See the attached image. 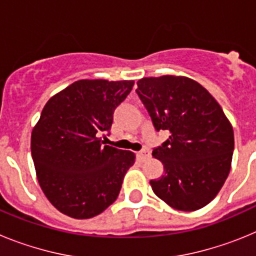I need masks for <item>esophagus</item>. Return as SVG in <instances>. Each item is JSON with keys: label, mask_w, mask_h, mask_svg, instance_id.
Masks as SVG:
<instances>
[{"label": "esophagus", "mask_w": 256, "mask_h": 256, "mask_svg": "<svg viewBox=\"0 0 256 256\" xmlns=\"http://www.w3.org/2000/svg\"><path fill=\"white\" fill-rule=\"evenodd\" d=\"M138 158L142 160V162H144V160H146V159H148V158H150V151H148V148H144V150L140 151V152H138Z\"/></svg>", "instance_id": "1"}]
</instances>
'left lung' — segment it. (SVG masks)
<instances>
[{
    "mask_svg": "<svg viewBox=\"0 0 256 256\" xmlns=\"http://www.w3.org/2000/svg\"><path fill=\"white\" fill-rule=\"evenodd\" d=\"M136 90L158 132L169 138L154 148L164 176L151 180L169 206L194 212L218 195L230 170L234 138L220 105L201 84L186 76L142 78Z\"/></svg>",
    "mask_w": 256,
    "mask_h": 256,
    "instance_id": "left-lung-1",
    "label": "left lung"
}]
</instances>
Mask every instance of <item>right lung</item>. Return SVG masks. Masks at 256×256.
<instances>
[{"instance_id":"right-lung-1","label":"right lung","mask_w":256,"mask_h":256,"mask_svg":"<svg viewBox=\"0 0 256 256\" xmlns=\"http://www.w3.org/2000/svg\"><path fill=\"white\" fill-rule=\"evenodd\" d=\"M133 84L82 79L44 105L32 132V158L40 188L62 214L92 218L116 200L134 154L104 144L98 136L108 134Z\"/></svg>"}]
</instances>
